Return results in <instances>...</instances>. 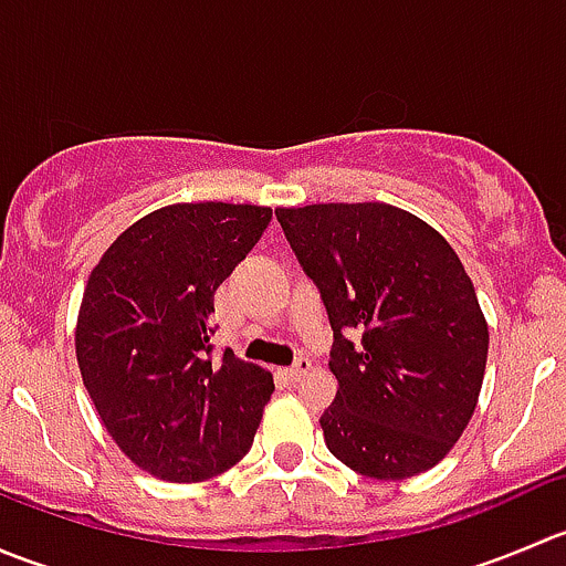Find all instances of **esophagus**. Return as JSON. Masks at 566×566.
<instances>
[{
  "label": "esophagus",
  "mask_w": 566,
  "mask_h": 566,
  "mask_svg": "<svg viewBox=\"0 0 566 566\" xmlns=\"http://www.w3.org/2000/svg\"><path fill=\"white\" fill-rule=\"evenodd\" d=\"M310 369H312V361H310V358H304V356H301L298 361L293 364V367H290V369H284V378H287L290 384H295V380H301V378H304V375L310 373Z\"/></svg>",
  "instance_id": "obj_1"
}]
</instances>
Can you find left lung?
I'll return each instance as SVG.
<instances>
[{"mask_svg":"<svg viewBox=\"0 0 566 566\" xmlns=\"http://www.w3.org/2000/svg\"><path fill=\"white\" fill-rule=\"evenodd\" d=\"M276 219L334 331L328 452L389 482L441 462L476 410L490 345L460 256L386 202L276 208Z\"/></svg>","mask_w":566,"mask_h":566,"instance_id":"left-lung-1","label":"left lung"}]
</instances>
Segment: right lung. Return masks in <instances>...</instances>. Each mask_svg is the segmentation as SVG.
<instances>
[{"instance_id": "add662e5", "label": "right lung", "mask_w": 566, "mask_h": 566, "mask_svg": "<svg viewBox=\"0 0 566 566\" xmlns=\"http://www.w3.org/2000/svg\"><path fill=\"white\" fill-rule=\"evenodd\" d=\"M271 208L180 202L130 224L84 287L76 358L112 441L142 471L205 482L247 458L273 394L268 369L213 358V293Z\"/></svg>"}]
</instances>
